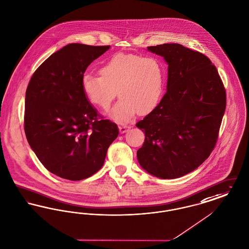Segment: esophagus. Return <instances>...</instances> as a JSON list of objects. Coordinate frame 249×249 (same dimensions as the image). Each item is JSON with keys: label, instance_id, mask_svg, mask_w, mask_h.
I'll list each match as a JSON object with an SVG mask.
<instances>
[{"label": "esophagus", "instance_id": "1", "mask_svg": "<svg viewBox=\"0 0 249 249\" xmlns=\"http://www.w3.org/2000/svg\"><path fill=\"white\" fill-rule=\"evenodd\" d=\"M130 127L131 126L126 125V124H121V125H119V130L121 133H125L130 129Z\"/></svg>", "mask_w": 249, "mask_h": 249}]
</instances>
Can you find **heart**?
<instances>
[{
    "label": "heart",
    "mask_w": 249,
    "mask_h": 249,
    "mask_svg": "<svg viewBox=\"0 0 249 249\" xmlns=\"http://www.w3.org/2000/svg\"><path fill=\"white\" fill-rule=\"evenodd\" d=\"M100 74H84L82 90L102 110L110 107L118 92L121 98L111 117L119 122L130 120L138 111L142 115L151 112L164 93L166 70L156 57L117 53L101 66Z\"/></svg>",
    "instance_id": "obj_1"
}]
</instances>
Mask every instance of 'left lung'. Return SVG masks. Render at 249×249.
Returning <instances> with one entry per match:
<instances>
[{
  "instance_id": "8db88e82",
  "label": "left lung",
  "mask_w": 249,
  "mask_h": 249,
  "mask_svg": "<svg viewBox=\"0 0 249 249\" xmlns=\"http://www.w3.org/2000/svg\"><path fill=\"white\" fill-rule=\"evenodd\" d=\"M148 50L168 63V83L160 103L136 124L145 134L137 157L150 174L179 178L199 167L213 152L226 108V90L204 54L180 44Z\"/></svg>"
}]
</instances>
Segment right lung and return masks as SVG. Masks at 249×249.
<instances>
[{"label":"right lung","instance_id":"1","mask_svg":"<svg viewBox=\"0 0 249 249\" xmlns=\"http://www.w3.org/2000/svg\"><path fill=\"white\" fill-rule=\"evenodd\" d=\"M109 48L69 44L35 71L27 87V141L44 167L66 180L97 172L118 137L117 124L97 113L81 86L87 67Z\"/></svg>","mask_w":249,"mask_h":249}]
</instances>
